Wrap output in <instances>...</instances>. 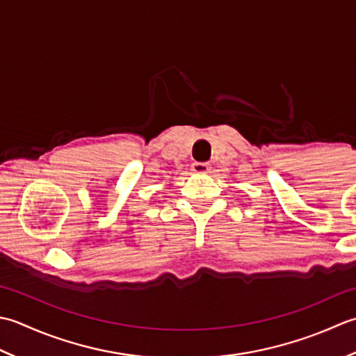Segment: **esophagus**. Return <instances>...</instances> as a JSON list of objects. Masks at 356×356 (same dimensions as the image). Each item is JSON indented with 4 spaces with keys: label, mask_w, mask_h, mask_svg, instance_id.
<instances>
[{
    "label": "esophagus",
    "mask_w": 356,
    "mask_h": 356,
    "mask_svg": "<svg viewBox=\"0 0 356 356\" xmlns=\"http://www.w3.org/2000/svg\"><path fill=\"white\" fill-rule=\"evenodd\" d=\"M192 170L195 173H200V175H204V173H207L210 170V165L206 164V163H193Z\"/></svg>",
    "instance_id": "1"
}]
</instances>
